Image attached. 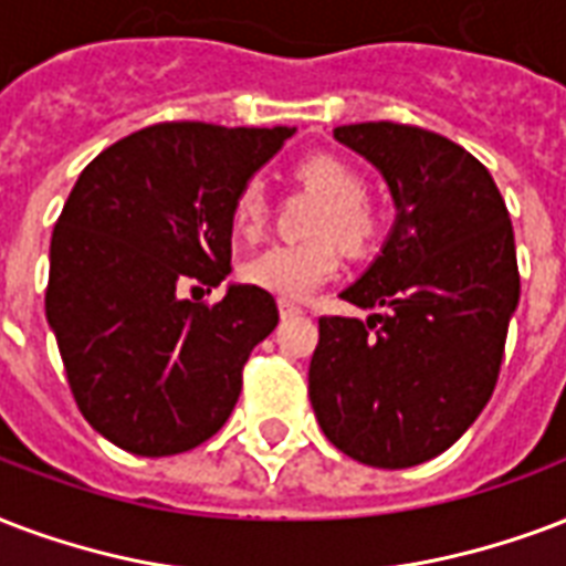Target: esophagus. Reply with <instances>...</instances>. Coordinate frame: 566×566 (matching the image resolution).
I'll return each instance as SVG.
<instances>
[{"label": "esophagus", "instance_id": "obj_1", "mask_svg": "<svg viewBox=\"0 0 566 566\" xmlns=\"http://www.w3.org/2000/svg\"><path fill=\"white\" fill-rule=\"evenodd\" d=\"M279 314H282L284 321H287V317H300L302 308H300V305H293V302L282 300V302H279Z\"/></svg>", "mask_w": 566, "mask_h": 566}]
</instances>
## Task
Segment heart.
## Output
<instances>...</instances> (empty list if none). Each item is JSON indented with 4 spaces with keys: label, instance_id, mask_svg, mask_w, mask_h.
<instances>
[{
    "label": "heart",
    "instance_id": "heart-1",
    "mask_svg": "<svg viewBox=\"0 0 566 566\" xmlns=\"http://www.w3.org/2000/svg\"><path fill=\"white\" fill-rule=\"evenodd\" d=\"M296 175L323 198L312 219V240L275 243L243 264V279L282 300H305L340 270V249L361 252L377 237V216L365 201L368 184L359 171L332 154L302 159ZM231 222L240 237H258L266 222L264 187L245 184L231 207Z\"/></svg>",
    "mask_w": 566,
    "mask_h": 566
}]
</instances>
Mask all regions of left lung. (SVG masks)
I'll return each mask as SVG.
<instances>
[{"label": "left lung", "instance_id": "obj_1", "mask_svg": "<svg viewBox=\"0 0 566 566\" xmlns=\"http://www.w3.org/2000/svg\"><path fill=\"white\" fill-rule=\"evenodd\" d=\"M386 180L395 226L340 296L382 308L321 317L308 398L332 446L377 469L451 448L493 395L520 273L504 198L478 159L430 129L335 127Z\"/></svg>", "mask_w": 566, "mask_h": 566}]
</instances>
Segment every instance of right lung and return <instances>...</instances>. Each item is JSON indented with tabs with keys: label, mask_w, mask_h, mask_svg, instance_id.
<instances>
[{
	"label": "right lung",
	"mask_w": 566,
	"mask_h": 566,
	"mask_svg": "<svg viewBox=\"0 0 566 566\" xmlns=\"http://www.w3.org/2000/svg\"><path fill=\"white\" fill-rule=\"evenodd\" d=\"M293 127L154 124L82 168L53 243L46 323L85 421L112 446L168 457L226 424L273 293L228 284L216 305L180 296L231 273L237 192Z\"/></svg>",
	"instance_id": "1"
}]
</instances>
